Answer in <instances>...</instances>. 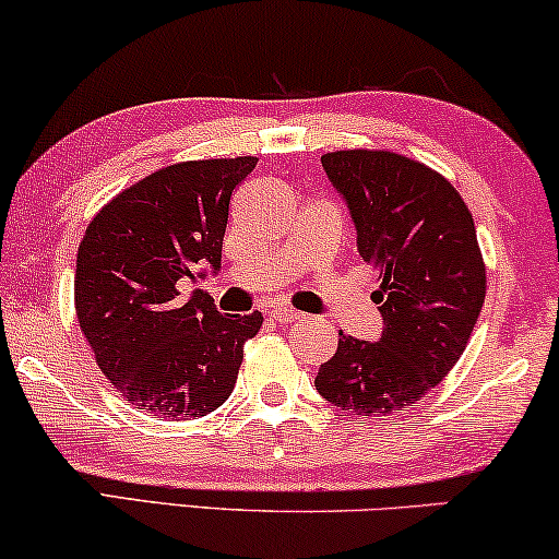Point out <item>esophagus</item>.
<instances>
[{
  "mask_svg": "<svg viewBox=\"0 0 559 559\" xmlns=\"http://www.w3.org/2000/svg\"><path fill=\"white\" fill-rule=\"evenodd\" d=\"M301 317V312H296V309H286V307H278L271 312V320H275L278 324H292Z\"/></svg>",
  "mask_w": 559,
  "mask_h": 559,
  "instance_id": "1",
  "label": "esophagus"
}]
</instances>
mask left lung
Masks as SVG:
<instances>
[{"mask_svg":"<svg viewBox=\"0 0 559 559\" xmlns=\"http://www.w3.org/2000/svg\"><path fill=\"white\" fill-rule=\"evenodd\" d=\"M348 203L358 252L377 271L379 343L337 337L314 386L335 407L381 418L426 397L467 348L485 301L475 218L441 173L386 150L322 154Z\"/></svg>","mask_w":559,"mask_h":559,"instance_id":"left-lung-1","label":"left lung"}]
</instances>
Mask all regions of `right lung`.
<instances>
[{
    "label": "right lung",
    "mask_w": 559,
    "mask_h": 559,
    "mask_svg": "<svg viewBox=\"0 0 559 559\" xmlns=\"http://www.w3.org/2000/svg\"><path fill=\"white\" fill-rule=\"evenodd\" d=\"M258 157L190 159L146 175L97 211L76 252L74 307L110 384L159 418H203L235 390L263 314H218L180 284L222 265L235 188Z\"/></svg>",
    "instance_id": "add662e5"
}]
</instances>
